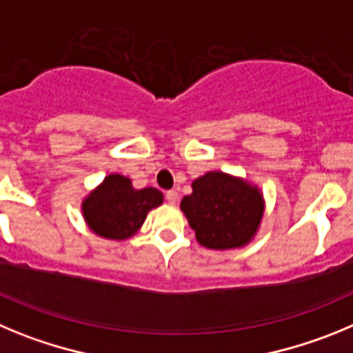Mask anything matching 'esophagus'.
I'll use <instances>...</instances> for the list:
<instances>
[{"label":"esophagus","instance_id":"34e87169","mask_svg":"<svg viewBox=\"0 0 353 353\" xmlns=\"http://www.w3.org/2000/svg\"><path fill=\"white\" fill-rule=\"evenodd\" d=\"M165 199H167V202H169V204H176L177 199H179V195H177L176 190H170V192L165 193Z\"/></svg>","mask_w":353,"mask_h":353}]
</instances>
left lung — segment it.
<instances>
[{
    "instance_id": "1",
    "label": "left lung",
    "mask_w": 353,
    "mask_h": 353,
    "mask_svg": "<svg viewBox=\"0 0 353 353\" xmlns=\"http://www.w3.org/2000/svg\"><path fill=\"white\" fill-rule=\"evenodd\" d=\"M192 188L181 200V211L202 246L234 250L255 237L263 216V196L256 186L212 170L193 181Z\"/></svg>"
}]
</instances>
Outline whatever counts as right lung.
Returning a JSON list of instances; mask_svg holds the SVG:
<instances>
[{"instance_id": "right-lung-1", "label": "right lung", "mask_w": 353, "mask_h": 353, "mask_svg": "<svg viewBox=\"0 0 353 353\" xmlns=\"http://www.w3.org/2000/svg\"><path fill=\"white\" fill-rule=\"evenodd\" d=\"M163 202L157 188L135 190L121 174H110L82 202L88 227L103 239L123 241L137 234L151 209Z\"/></svg>"}]
</instances>
